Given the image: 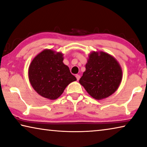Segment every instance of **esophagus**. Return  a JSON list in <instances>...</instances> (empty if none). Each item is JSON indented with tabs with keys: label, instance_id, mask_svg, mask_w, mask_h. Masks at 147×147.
Segmentation results:
<instances>
[{
	"label": "esophagus",
	"instance_id": "34e87169",
	"mask_svg": "<svg viewBox=\"0 0 147 147\" xmlns=\"http://www.w3.org/2000/svg\"><path fill=\"white\" fill-rule=\"evenodd\" d=\"M76 78L77 79V80H79V79L80 78V76L79 74H76Z\"/></svg>",
	"mask_w": 147,
	"mask_h": 147
}]
</instances>
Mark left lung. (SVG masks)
<instances>
[{
  "instance_id": "1",
  "label": "left lung",
  "mask_w": 147,
  "mask_h": 147,
  "mask_svg": "<svg viewBox=\"0 0 147 147\" xmlns=\"http://www.w3.org/2000/svg\"><path fill=\"white\" fill-rule=\"evenodd\" d=\"M122 78V69L115 58L105 52H94L89 55L79 82L91 96L99 100L114 94Z\"/></svg>"
}]
</instances>
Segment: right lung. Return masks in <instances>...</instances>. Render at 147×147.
<instances>
[{
	"label": "right lung",
	"instance_id": "1",
	"mask_svg": "<svg viewBox=\"0 0 147 147\" xmlns=\"http://www.w3.org/2000/svg\"><path fill=\"white\" fill-rule=\"evenodd\" d=\"M61 53L44 50L32 60L29 78L34 90L49 99H56L70 83L76 80L63 63Z\"/></svg>",
	"mask_w": 147,
	"mask_h": 147
}]
</instances>
